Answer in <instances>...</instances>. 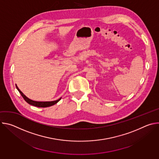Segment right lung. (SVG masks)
Masks as SVG:
<instances>
[{
	"instance_id": "right-lung-1",
	"label": "right lung",
	"mask_w": 159,
	"mask_h": 159,
	"mask_svg": "<svg viewBox=\"0 0 159 159\" xmlns=\"http://www.w3.org/2000/svg\"><path fill=\"white\" fill-rule=\"evenodd\" d=\"M17 89L18 90V91L19 92V93L20 94V95L22 96V97L24 98V99L26 101V102H27L28 104L34 106H36V107H49V106H52L55 104H57L60 99L61 98H60V99H58V100L56 101H47V102H39V101H33L29 98H28L23 93H22L20 90H19V89L17 87V85H16Z\"/></svg>"
}]
</instances>
